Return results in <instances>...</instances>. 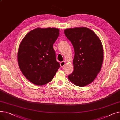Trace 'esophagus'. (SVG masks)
Returning <instances> with one entry per match:
<instances>
[{"label":"esophagus","mask_w":120,"mask_h":120,"mask_svg":"<svg viewBox=\"0 0 120 120\" xmlns=\"http://www.w3.org/2000/svg\"><path fill=\"white\" fill-rule=\"evenodd\" d=\"M65 61H62V62H61L60 63V66H61V68H62V67H63V66L65 65Z\"/></svg>","instance_id":"1"}]
</instances>
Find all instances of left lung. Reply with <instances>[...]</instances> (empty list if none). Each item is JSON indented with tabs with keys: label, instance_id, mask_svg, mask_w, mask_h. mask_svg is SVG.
Segmentation results:
<instances>
[{
	"label": "left lung",
	"instance_id": "obj_1",
	"mask_svg": "<svg viewBox=\"0 0 120 120\" xmlns=\"http://www.w3.org/2000/svg\"><path fill=\"white\" fill-rule=\"evenodd\" d=\"M67 38L74 49V71L68 78L72 83L83 87L91 83L101 69L103 48L95 33L86 27L65 30Z\"/></svg>",
	"mask_w": 120,
	"mask_h": 120
}]
</instances>
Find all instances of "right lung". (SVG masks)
<instances>
[{"mask_svg": "<svg viewBox=\"0 0 120 120\" xmlns=\"http://www.w3.org/2000/svg\"><path fill=\"white\" fill-rule=\"evenodd\" d=\"M59 34L57 28H36L20 43L17 53L19 67L33 84L42 86L49 83L60 67L53 48Z\"/></svg>", "mask_w": 120, "mask_h": 120, "instance_id": "right-lung-1", "label": "right lung"}]
</instances>
